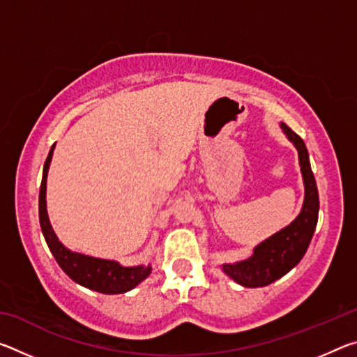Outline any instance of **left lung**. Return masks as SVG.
Returning a JSON list of instances; mask_svg holds the SVG:
<instances>
[{"label": "left lung", "mask_w": 357, "mask_h": 357, "mask_svg": "<svg viewBox=\"0 0 357 357\" xmlns=\"http://www.w3.org/2000/svg\"><path fill=\"white\" fill-rule=\"evenodd\" d=\"M282 129L298 149L301 172L305 185L304 206L291 225L283 228L282 231L275 233L274 236L255 247V252L249 259L236 264H223V273L247 288L266 287L285 275L288 271H291L309 249L318 222V189L310 168L305 143L285 123H282Z\"/></svg>", "instance_id": "8db88e82"}]
</instances>
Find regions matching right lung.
<instances>
[{"label":"right lung","instance_id":"add662e5","mask_svg":"<svg viewBox=\"0 0 357 357\" xmlns=\"http://www.w3.org/2000/svg\"><path fill=\"white\" fill-rule=\"evenodd\" d=\"M53 144L50 153L47 155L44 164V174H42L40 192H39V222L42 233L47 241V245L53 257L61 266V269L68 274L72 280L80 283L94 291L104 294H119L126 293L137 287L142 280L146 279L151 273V266H135V268H124L112 259H102L82 253L70 252L69 249L59 243L56 234L53 233L50 220L47 215V202H45V190H47V173L48 165H50L53 155Z\"/></svg>","mask_w":357,"mask_h":357}]
</instances>
